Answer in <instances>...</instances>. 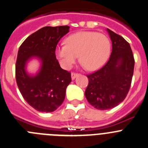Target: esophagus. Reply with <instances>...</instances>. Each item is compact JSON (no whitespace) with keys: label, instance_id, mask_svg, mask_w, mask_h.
<instances>
[{"label":"esophagus","instance_id":"34e87169","mask_svg":"<svg viewBox=\"0 0 148 148\" xmlns=\"http://www.w3.org/2000/svg\"><path fill=\"white\" fill-rule=\"evenodd\" d=\"M78 75H79L78 73L72 72V73H71V79H75L76 77H77Z\"/></svg>","mask_w":148,"mask_h":148}]
</instances>
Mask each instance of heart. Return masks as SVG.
I'll list each match as a JSON object with an SVG mask.
<instances>
[{
    "label": "heart",
    "mask_w": 148,
    "mask_h": 148,
    "mask_svg": "<svg viewBox=\"0 0 148 148\" xmlns=\"http://www.w3.org/2000/svg\"><path fill=\"white\" fill-rule=\"evenodd\" d=\"M110 51L107 36L96 32H79L67 37L65 45L56 49V55L64 68L70 69L78 56L84 68L90 71L100 69L106 63Z\"/></svg>",
    "instance_id": "b5f03b06"
}]
</instances>
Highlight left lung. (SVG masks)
I'll return each instance as SVG.
<instances>
[{
  "mask_svg": "<svg viewBox=\"0 0 148 148\" xmlns=\"http://www.w3.org/2000/svg\"><path fill=\"white\" fill-rule=\"evenodd\" d=\"M107 31L112 42L111 54L101 69L87 75L89 83L84 92L89 103L99 110L113 108L125 99L134 73L130 43L109 29Z\"/></svg>",
  "mask_w": 148,
  "mask_h": 148,
  "instance_id": "8db88e82",
  "label": "left lung"
}]
</instances>
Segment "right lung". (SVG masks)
I'll list each match as a JSON object with an SVG mask.
<instances>
[{
	"label": "right lung",
	"mask_w": 148,
	"mask_h": 148,
	"mask_svg": "<svg viewBox=\"0 0 148 148\" xmlns=\"http://www.w3.org/2000/svg\"><path fill=\"white\" fill-rule=\"evenodd\" d=\"M69 32V26L45 27L29 35L19 47L16 62V80L19 91L30 106L40 112H53L64 102L71 73L61 68L56 48ZM38 58L41 67L36 75L25 71V64Z\"/></svg>",
	"instance_id": "1"
}]
</instances>
